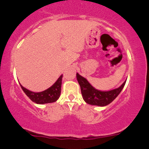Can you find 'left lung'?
I'll return each instance as SVG.
<instances>
[{
    "mask_svg": "<svg viewBox=\"0 0 149 149\" xmlns=\"http://www.w3.org/2000/svg\"><path fill=\"white\" fill-rule=\"evenodd\" d=\"M77 79L81 87V94L85 102L89 104L104 107L111 103L121 93L126 81L119 87L111 91H102L95 89L84 77L77 73Z\"/></svg>",
    "mask_w": 149,
    "mask_h": 149,
    "instance_id": "8db88e82",
    "label": "left lung"
}]
</instances>
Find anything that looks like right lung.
Listing matches in <instances>:
<instances>
[{
    "instance_id": "1",
    "label": "right lung",
    "mask_w": 149,
    "mask_h": 149,
    "mask_svg": "<svg viewBox=\"0 0 149 149\" xmlns=\"http://www.w3.org/2000/svg\"><path fill=\"white\" fill-rule=\"evenodd\" d=\"M62 74L59 77L56 82L52 87H50L46 90L41 91V92H33V91L26 89L22 85H20V86L26 95L34 102L39 104L52 103L56 102L60 97L61 86H62Z\"/></svg>"
}]
</instances>
